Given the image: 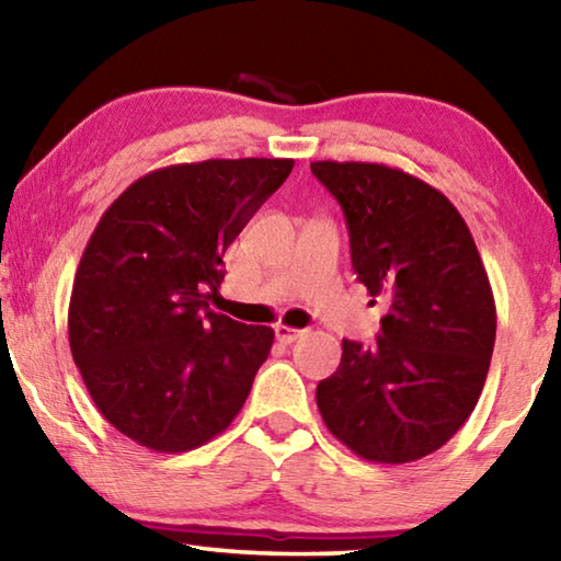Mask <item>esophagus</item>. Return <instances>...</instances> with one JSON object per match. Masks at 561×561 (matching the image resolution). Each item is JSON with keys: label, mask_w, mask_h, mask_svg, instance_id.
<instances>
[{"label": "esophagus", "mask_w": 561, "mask_h": 561, "mask_svg": "<svg viewBox=\"0 0 561 561\" xmlns=\"http://www.w3.org/2000/svg\"><path fill=\"white\" fill-rule=\"evenodd\" d=\"M274 334H277V341H282V344H294V341L304 336V329L277 324V327H274Z\"/></svg>", "instance_id": "esophagus-1"}]
</instances>
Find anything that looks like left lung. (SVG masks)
I'll use <instances>...</instances> for the list:
<instances>
[{"instance_id":"obj_1","label":"left lung","mask_w":561,"mask_h":561,"mask_svg":"<svg viewBox=\"0 0 561 561\" xmlns=\"http://www.w3.org/2000/svg\"><path fill=\"white\" fill-rule=\"evenodd\" d=\"M346 217L351 264L386 304L374 346L344 339L317 405L358 458L421 460L468 421L495 348V299L468 225L440 190L378 163H311Z\"/></svg>"}]
</instances>
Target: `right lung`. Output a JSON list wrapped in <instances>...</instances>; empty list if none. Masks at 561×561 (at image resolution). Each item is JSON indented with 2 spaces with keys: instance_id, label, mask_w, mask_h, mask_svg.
<instances>
[{
  "instance_id": "add662e5",
  "label": "right lung",
  "mask_w": 561,
  "mask_h": 561,
  "mask_svg": "<svg viewBox=\"0 0 561 561\" xmlns=\"http://www.w3.org/2000/svg\"><path fill=\"white\" fill-rule=\"evenodd\" d=\"M289 158L203 160L138 178L76 270L69 344L113 428L156 453L213 440L240 413L274 331L207 307L222 254L289 178Z\"/></svg>"
}]
</instances>
